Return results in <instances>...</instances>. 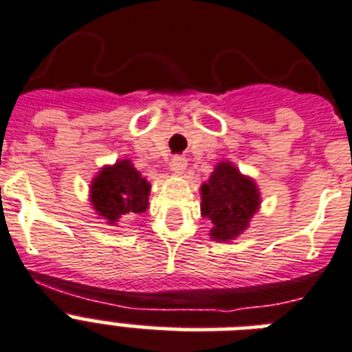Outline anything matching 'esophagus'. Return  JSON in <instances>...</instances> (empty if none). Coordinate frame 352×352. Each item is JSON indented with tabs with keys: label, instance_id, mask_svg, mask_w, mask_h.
<instances>
[{
	"label": "esophagus",
	"instance_id": "1",
	"mask_svg": "<svg viewBox=\"0 0 352 352\" xmlns=\"http://www.w3.org/2000/svg\"><path fill=\"white\" fill-rule=\"evenodd\" d=\"M170 166H171V170L175 171V173H182V171L186 170V166H188L186 157H182V155H175V157L171 159Z\"/></svg>",
	"mask_w": 352,
	"mask_h": 352
}]
</instances>
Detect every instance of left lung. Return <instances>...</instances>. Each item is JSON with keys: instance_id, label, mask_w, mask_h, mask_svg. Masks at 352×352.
<instances>
[{"instance_id": "left-lung-1", "label": "left lung", "mask_w": 352, "mask_h": 352, "mask_svg": "<svg viewBox=\"0 0 352 352\" xmlns=\"http://www.w3.org/2000/svg\"><path fill=\"white\" fill-rule=\"evenodd\" d=\"M204 217L214 223L212 237L217 241L234 239L248 226L259 206L256 184L235 170L230 162H221L210 181L201 188Z\"/></svg>"}]
</instances>
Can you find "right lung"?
I'll list each match as a JSON object with an SVG mask.
<instances>
[{"label":"right lung","mask_w":352,"mask_h":352,"mask_svg":"<svg viewBox=\"0 0 352 352\" xmlns=\"http://www.w3.org/2000/svg\"><path fill=\"white\" fill-rule=\"evenodd\" d=\"M148 195L149 182L129 160L104 168L91 184V203L109 225L122 215L144 214L148 208Z\"/></svg>","instance_id":"obj_1"}]
</instances>
